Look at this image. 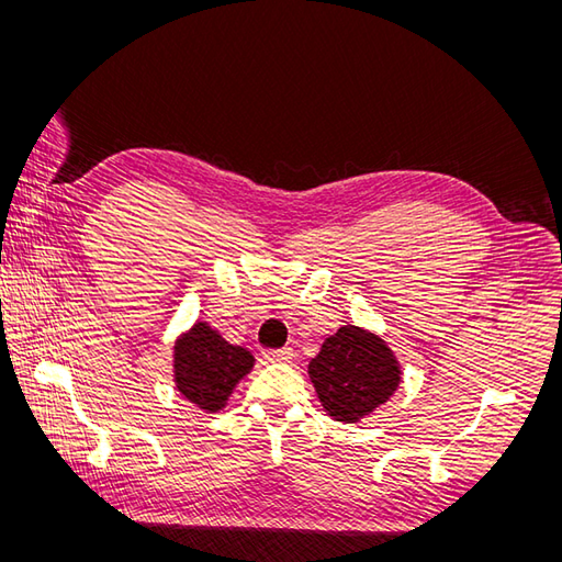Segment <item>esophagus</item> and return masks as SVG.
<instances>
[{
	"label": "esophagus",
	"mask_w": 562,
	"mask_h": 562,
	"mask_svg": "<svg viewBox=\"0 0 562 562\" xmlns=\"http://www.w3.org/2000/svg\"><path fill=\"white\" fill-rule=\"evenodd\" d=\"M291 359H293V349H288V347L265 351V361H269V363H288Z\"/></svg>",
	"instance_id": "34e87169"
}]
</instances>
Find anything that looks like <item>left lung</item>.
I'll list each match as a JSON object with an SVG mask.
<instances>
[{"label": "left lung", "instance_id": "1", "mask_svg": "<svg viewBox=\"0 0 562 562\" xmlns=\"http://www.w3.org/2000/svg\"><path fill=\"white\" fill-rule=\"evenodd\" d=\"M310 378L333 419L359 422L394 394L401 370L380 337L345 326L323 342Z\"/></svg>", "mask_w": 562, "mask_h": 562}]
</instances>
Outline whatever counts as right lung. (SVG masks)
I'll list each match as a JSON object with an SVG mask.
<instances>
[{
	"instance_id": "obj_1",
	"label": "right lung",
	"mask_w": 562,
	"mask_h": 562,
	"mask_svg": "<svg viewBox=\"0 0 562 562\" xmlns=\"http://www.w3.org/2000/svg\"><path fill=\"white\" fill-rule=\"evenodd\" d=\"M250 368V351L225 342L206 323H196L176 345L178 391L206 413L225 407L232 389Z\"/></svg>"
}]
</instances>
